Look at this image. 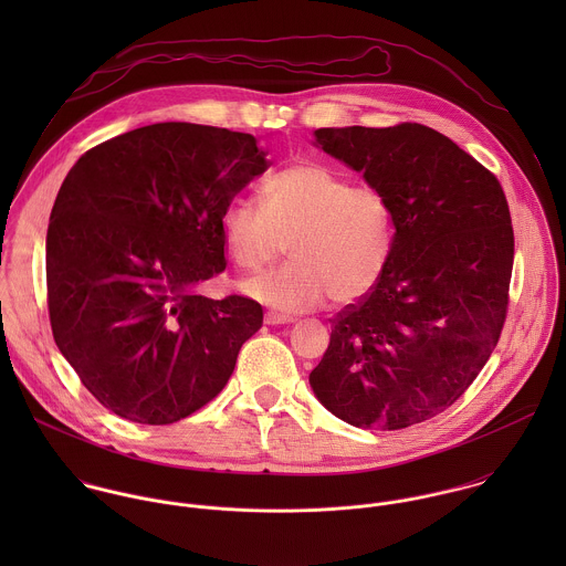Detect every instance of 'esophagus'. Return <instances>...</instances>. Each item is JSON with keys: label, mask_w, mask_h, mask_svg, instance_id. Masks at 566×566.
I'll list each match as a JSON object with an SVG mask.
<instances>
[{"label": "esophagus", "mask_w": 566, "mask_h": 566, "mask_svg": "<svg viewBox=\"0 0 566 566\" xmlns=\"http://www.w3.org/2000/svg\"><path fill=\"white\" fill-rule=\"evenodd\" d=\"M265 323L290 324L294 323V318H292V316H283V314H276V312H268V314H265Z\"/></svg>", "instance_id": "obj_1"}]
</instances>
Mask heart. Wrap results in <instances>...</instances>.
I'll return each instance as SVG.
<instances>
[{
  "label": "heart",
  "instance_id": "heart-1",
  "mask_svg": "<svg viewBox=\"0 0 566 566\" xmlns=\"http://www.w3.org/2000/svg\"><path fill=\"white\" fill-rule=\"evenodd\" d=\"M233 263L256 272L287 242L292 261L243 283L256 301L305 312L328 296L346 305L379 281L390 252V209L373 185H350L323 163H294L259 187V207L238 200L220 220Z\"/></svg>",
  "mask_w": 566,
  "mask_h": 566
}]
</instances>
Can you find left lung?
<instances>
[{
    "label": "left lung",
    "mask_w": 566,
    "mask_h": 566,
    "mask_svg": "<svg viewBox=\"0 0 566 566\" xmlns=\"http://www.w3.org/2000/svg\"><path fill=\"white\" fill-rule=\"evenodd\" d=\"M316 139L384 193L397 231L375 287L331 318L310 384L361 429L429 420L475 381L507 316L514 231L501 182L422 124L321 128Z\"/></svg>",
    "instance_id": "8db88e82"
}]
</instances>
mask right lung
Returning a JSON list of instances; mask_svg holds the SVG:
<instances>
[{"label": "right lung", "instance_id": "obj_1", "mask_svg": "<svg viewBox=\"0 0 566 566\" xmlns=\"http://www.w3.org/2000/svg\"><path fill=\"white\" fill-rule=\"evenodd\" d=\"M265 155L245 133L165 122L86 150L67 174L48 227L50 324L113 413L169 424L233 375L263 310L200 285L227 268L222 213Z\"/></svg>", "mask_w": 566, "mask_h": 566}]
</instances>
